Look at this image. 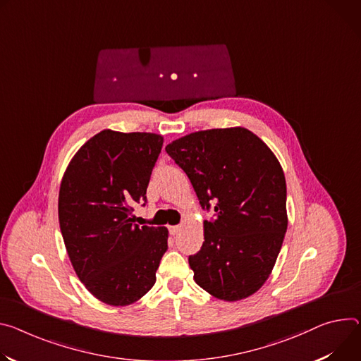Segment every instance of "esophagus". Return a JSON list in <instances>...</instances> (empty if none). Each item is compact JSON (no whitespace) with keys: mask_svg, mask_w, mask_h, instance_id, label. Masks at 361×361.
I'll use <instances>...</instances> for the list:
<instances>
[{"mask_svg":"<svg viewBox=\"0 0 361 361\" xmlns=\"http://www.w3.org/2000/svg\"><path fill=\"white\" fill-rule=\"evenodd\" d=\"M180 231H181V226H180V224H177V226H170V232H171L173 235H177Z\"/></svg>","mask_w":361,"mask_h":361,"instance_id":"1","label":"esophagus"}]
</instances>
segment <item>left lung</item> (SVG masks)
<instances>
[{"label": "left lung", "mask_w": 361, "mask_h": 361, "mask_svg": "<svg viewBox=\"0 0 361 361\" xmlns=\"http://www.w3.org/2000/svg\"><path fill=\"white\" fill-rule=\"evenodd\" d=\"M203 209L202 249L188 257L194 281L213 297L239 301L269 278L288 227L286 183L269 147L246 128L207 129L166 147Z\"/></svg>", "instance_id": "8db88e82"}]
</instances>
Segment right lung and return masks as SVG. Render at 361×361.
<instances>
[{"mask_svg":"<svg viewBox=\"0 0 361 361\" xmlns=\"http://www.w3.org/2000/svg\"><path fill=\"white\" fill-rule=\"evenodd\" d=\"M162 137L105 129L75 154L59 191V223L73 269L99 301L125 307L154 286L166 227L134 223Z\"/></svg>","mask_w":361,"mask_h":361,"instance_id":"add662e5","label":"right lung"}]
</instances>
